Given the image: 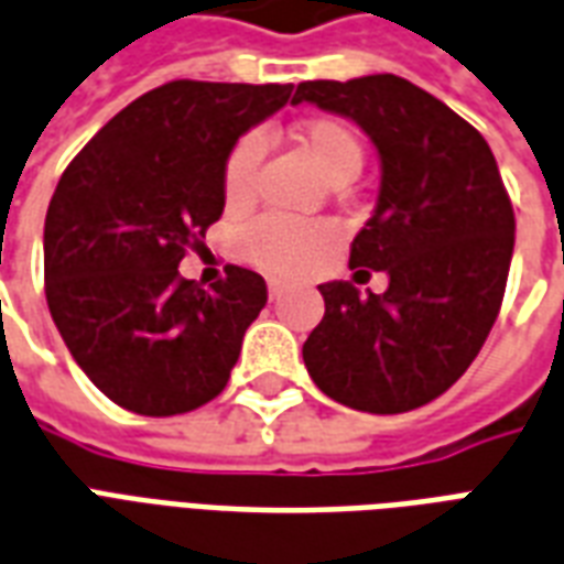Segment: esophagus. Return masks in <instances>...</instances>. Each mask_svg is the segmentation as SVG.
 <instances>
[{
    "label": "esophagus",
    "mask_w": 564,
    "mask_h": 564,
    "mask_svg": "<svg viewBox=\"0 0 564 564\" xmlns=\"http://www.w3.org/2000/svg\"><path fill=\"white\" fill-rule=\"evenodd\" d=\"M267 291H270V300H279V297H282V282H276V279H270V285H267Z\"/></svg>",
    "instance_id": "obj_1"
}]
</instances>
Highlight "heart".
<instances>
[{
	"mask_svg": "<svg viewBox=\"0 0 564 564\" xmlns=\"http://www.w3.org/2000/svg\"><path fill=\"white\" fill-rule=\"evenodd\" d=\"M294 141L310 155L318 174L330 183L355 180L364 164V147L355 131L330 117L306 119L294 129ZM261 159V147L254 138H242L225 162V200L240 207L252 192L254 164ZM336 242V231L327 221L285 219V216H261L242 231V254L273 276H300L322 261Z\"/></svg>",
	"mask_w": 564,
	"mask_h": 564,
	"instance_id": "b5f03b06",
	"label": "heart"
}]
</instances>
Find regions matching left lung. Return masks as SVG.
<instances>
[{
    "label": "left lung",
    "mask_w": 564,
    "mask_h": 564,
    "mask_svg": "<svg viewBox=\"0 0 564 564\" xmlns=\"http://www.w3.org/2000/svg\"><path fill=\"white\" fill-rule=\"evenodd\" d=\"M310 101L355 119L376 143L381 188L348 267L381 270L384 294L318 285L322 324L303 364L330 400L402 414L442 397L478 357L499 315L513 254V207L475 126L397 74L306 80Z\"/></svg>",
    "instance_id": "left-lung-1"
}]
</instances>
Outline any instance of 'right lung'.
Here are the masks:
<instances>
[{
	"instance_id": "right-lung-1",
	"label": "right lung",
	"mask_w": 564,
	"mask_h": 564,
	"mask_svg": "<svg viewBox=\"0 0 564 564\" xmlns=\"http://www.w3.org/2000/svg\"><path fill=\"white\" fill-rule=\"evenodd\" d=\"M291 93V84L155 86L59 176L44 219V294L77 367L122 409L186 414L228 384L242 333L264 310V279L228 264L204 291L176 267L219 221L234 143Z\"/></svg>"
}]
</instances>
